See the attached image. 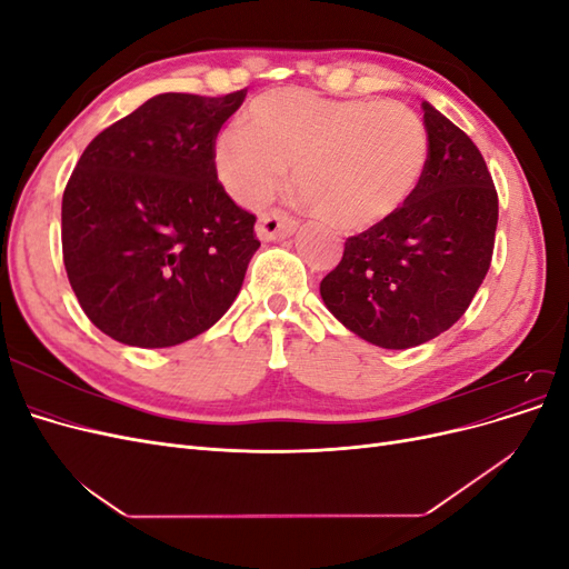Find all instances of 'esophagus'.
Wrapping results in <instances>:
<instances>
[{
    "label": "esophagus",
    "mask_w": 569,
    "mask_h": 569,
    "mask_svg": "<svg viewBox=\"0 0 569 569\" xmlns=\"http://www.w3.org/2000/svg\"><path fill=\"white\" fill-rule=\"evenodd\" d=\"M297 226H299V220L295 216L282 211V209H272L258 218L256 232L261 239H284L297 230Z\"/></svg>",
    "instance_id": "1"
}]
</instances>
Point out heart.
<instances>
[{"mask_svg": "<svg viewBox=\"0 0 569 569\" xmlns=\"http://www.w3.org/2000/svg\"><path fill=\"white\" fill-rule=\"evenodd\" d=\"M213 159L242 203L266 201L297 166L308 203L343 230H368L416 194L429 142L422 120L403 107L274 90L253 101L249 128L218 134Z\"/></svg>", "mask_w": 569, "mask_h": 569, "instance_id": "1", "label": "heart"}]
</instances>
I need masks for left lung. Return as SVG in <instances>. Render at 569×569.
Returning <instances> with one entry per match:
<instances>
[{
  "label": "left lung",
  "mask_w": 569,
  "mask_h": 569,
  "mask_svg": "<svg viewBox=\"0 0 569 569\" xmlns=\"http://www.w3.org/2000/svg\"><path fill=\"white\" fill-rule=\"evenodd\" d=\"M429 159L416 194L349 237L320 282L330 313L382 349L439 337L468 311L491 266L498 194L475 142L422 101Z\"/></svg>",
  "instance_id": "1"
}]
</instances>
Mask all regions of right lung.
<instances>
[{"label": "right lung", "mask_w": 569, "mask_h": 569, "mask_svg": "<svg viewBox=\"0 0 569 569\" xmlns=\"http://www.w3.org/2000/svg\"><path fill=\"white\" fill-rule=\"evenodd\" d=\"M247 90L166 92L101 130L63 189L68 282L101 332L176 347L226 316L256 249V216L218 182L216 137Z\"/></svg>", "instance_id": "right-lung-1"}]
</instances>
